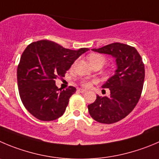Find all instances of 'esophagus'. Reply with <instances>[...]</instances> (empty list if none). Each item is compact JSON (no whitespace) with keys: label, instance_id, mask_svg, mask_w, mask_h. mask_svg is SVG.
<instances>
[{"label":"esophagus","instance_id":"esophagus-1","mask_svg":"<svg viewBox=\"0 0 159 159\" xmlns=\"http://www.w3.org/2000/svg\"><path fill=\"white\" fill-rule=\"evenodd\" d=\"M79 91L80 92V93H85L86 90H84V89H79Z\"/></svg>","mask_w":159,"mask_h":159}]
</instances>
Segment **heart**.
Segmentation results:
<instances>
[{
	"label": "heart",
	"instance_id": "1",
	"mask_svg": "<svg viewBox=\"0 0 159 159\" xmlns=\"http://www.w3.org/2000/svg\"><path fill=\"white\" fill-rule=\"evenodd\" d=\"M88 61L90 62V64L92 66H102L106 61V59L104 57L103 55L99 54H92L88 56ZM92 83L90 81L88 80H84L82 82V86L83 87H86V88H89V87H91Z\"/></svg>",
	"mask_w": 159,
	"mask_h": 159
}]
</instances>
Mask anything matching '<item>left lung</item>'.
Here are the masks:
<instances>
[{
    "instance_id": "8db88e82",
    "label": "left lung",
    "mask_w": 159,
    "mask_h": 159,
    "mask_svg": "<svg viewBox=\"0 0 159 159\" xmlns=\"http://www.w3.org/2000/svg\"><path fill=\"white\" fill-rule=\"evenodd\" d=\"M92 51L110 54L116 58L117 69L102 88L110 96L100 97L88 105L90 116L101 123L119 122L134 110L140 100L144 81V65L137 49L129 45L113 43Z\"/></svg>"
}]
</instances>
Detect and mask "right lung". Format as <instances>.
Wrapping results in <instances>:
<instances>
[{"label":"right lung","mask_w":159,"mask_h":159,"mask_svg":"<svg viewBox=\"0 0 159 159\" xmlns=\"http://www.w3.org/2000/svg\"><path fill=\"white\" fill-rule=\"evenodd\" d=\"M89 51L83 48L66 49L48 40L29 44L21 56L17 69L19 96L30 114L42 121H52L64 114L74 87L61 90L55 79L65 77L77 58Z\"/></svg>","instance_id":"add662e5"}]
</instances>
